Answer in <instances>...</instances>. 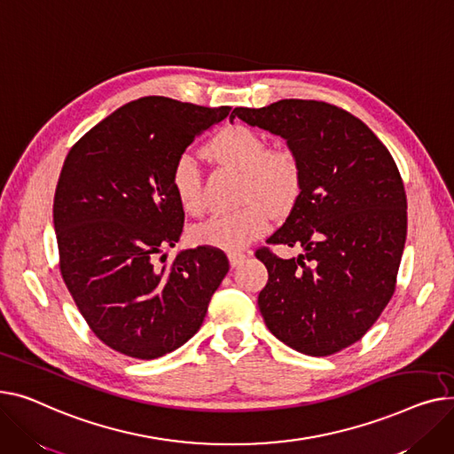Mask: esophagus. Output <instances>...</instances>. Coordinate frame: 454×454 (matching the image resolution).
<instances>
[{
    "mask_svg": "<svg viewBox=\"0 0 454 454\" xmlns=\"http://www.w3.org/2000/svg\"><path fill=\"white\" fill-rule=\"evenodd\" d=\"M246 258H247V253H244V251H231L229 253V262H231L232 268H236V265L242 263Z\"/></svg>",
    "mask_w": 454,
    "mask_h": 454,
    "instance_id": "obj_1",
    "label": "esophagus"
}]
</instances>
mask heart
<instances>
[{"instance_id":"1","label":"heart","mask_w":454,"mask_h":454,"mask_svg":"<svg viewBox=\"0 0 454 454\" xmlns=\"http://www.w3.org/2000/svg\"><path fill=\"white\" fill-rule=\"evenodd\" d=\"M216 161L242 170V198L249 200L223 215H216L192 229L196 244L223 249H242L270 227L271 208L286 210L301 191L302 170L297 155L289 148H268V141L256 129L244 124L222 128L207 145ZM172 191L184 212L198 216L205 201L196 157L181 153L170 172Z\"/></svg>"}]
</instances>
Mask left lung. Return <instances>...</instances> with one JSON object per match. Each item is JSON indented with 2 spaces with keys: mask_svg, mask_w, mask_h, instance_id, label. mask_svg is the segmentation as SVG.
Returning a JSON list of instances; mask_svg holds the SVG:
<instances>
[{
  "mask_svg": "<svg viewBox=\"0 0 454 454\" xmlns=\"http://www.w3.org/2000/svg\"><path fill=\"white\" fill-rule=\"evenodd\" d=\"M236 117L284 137L302 170L295 205L268 244L304 253L256 251L270 273L258 295L265 326L301 354H337L394 295L407 238L403 179L376 133L333 104L284 98L236 108Z\"/></svg>",
  "mask_w": 454,
  "mask_h": 454,
  "instance_id": "obj_1",
  "label": "left lung"
}]
</instances>
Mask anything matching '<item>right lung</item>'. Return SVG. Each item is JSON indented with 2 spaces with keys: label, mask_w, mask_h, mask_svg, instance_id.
I'll use <instances>...</instances> for the list:
<instances>
[{
  "label": "right lung",
  "mask_w": 454,
  "mask_h": 454,
  "mask_svg": "<svg viewBox=\"0 0 454 454\" xmlns=\"http://www.w3.org/2000/svg\"><path fill=\"white\" fill-rule=\"evenodd\" d=\"M229 112L143 97L93 126L66 157L52 203L60 273L91 332L115 352L157 359L179 348L229 271L223 251L205 246L155 262L184 223L174 161Z\"/></svg>",
  "instance_id": "obj_1"
}]
</instances>
